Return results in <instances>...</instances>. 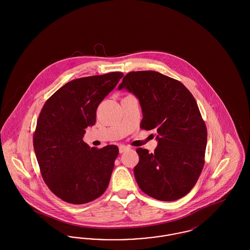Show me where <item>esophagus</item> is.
Here are the masks:
<instances>
[{
	"label": "esophagus",
	"mask_w": 250,
	"mask_h": 250,
	"mask_svg": "<svg viewBox=\"0 0 250 250\" xmlns=\"http://www.w3.org/2000/svg\"><path fill=\"white\" fill-rule=\"evenodd\" d=\"M129 148L127 146H125V145H120L119 146V153L120 154H123L125 153V151H127Z\"/></svg>",
	"instance_id": "34e87169"
}]
</instances>
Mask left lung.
Listing matches in <instances>:
<instances>
[{
  "label": "left lung",
  "instance_id": "1",
  "mask_svg": "<svg viewBox=\"0 0 250 250\" xmlns=\"http://www.w3.org/2000/svg\"><path fill=\"white\" fill-rule=\"evenodd\" d=\"M135 95L143 111L141 127L156 130L154 154L138 148L134 175L148 196L171 202L196 185L204 165L207 130L197 102L186 86L155 71L126 74L118 90Z\"/></svg>",
  "mask_w": 250,
  "mask_h": 250
}]
</instances>
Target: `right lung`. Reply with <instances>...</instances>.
<instances>
[{"label":"right lung","instance_id":"right-lung-1","mask_svg":"<svg viewBox=\"0 0 250 250\" xmlns=\"http://www.w3.org/2000/svg\"><path fill=\"white\" fill-rule=\"evenodd\" d=\"M124 74L111 72L73 80L51 95L42 108L34 134V148L42 177L58 198L83 204L107 189L119 150L84 143L96 108Z\"/></svg>","mask_w":250,"mask_h":250}]
</instances>
